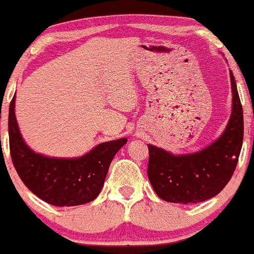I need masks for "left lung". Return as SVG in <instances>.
I'll use <instances>...</instances> for the list:
<instances>
[{
  "instance_id": "obj_1",
  "label": "left lung",
  "mask_w": 254,
  "mask_h": 254,
  "mask_svg": "<svg viewBox=\"0 0 254 254\" xmlns=\"http://www.w3.org/2000/svg\"><path fill=\"white\" fill-rule=\"evenodd\" d=\"M232 112L218 140L190 155L175 156L148 144V177L161 199L171 203H199L213 198L231 180L244 140V112L236 82L230 72Z\"/></svg>"
}]
</instances>
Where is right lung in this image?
Listing matches in <instances>:
<instances>
[{"instance_id": "obj_1", "label": "right lung", "mask_w": 254, "mask_h": 254, "mask_svg": "<svg viewBox=\"0 0 254 254\" xmlns=\"http://www.w3.org/2000/svg\"><path fill=\"white\" fill-rule=\"evenodd\" d=\"M14 99L9 104L8 134L13 165L23 184L49 204L73 206L98 197L106 174L126 138L101 143L77 159H55L30 150L22 139L14 115Z\"/></svg>"}]
</instances>
